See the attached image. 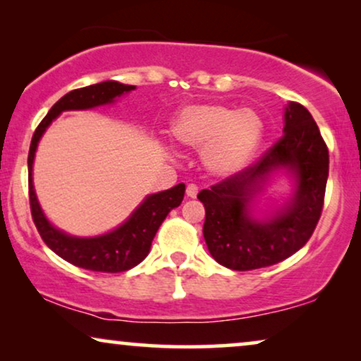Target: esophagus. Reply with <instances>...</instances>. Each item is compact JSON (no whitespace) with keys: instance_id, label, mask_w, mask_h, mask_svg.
<instances>
[{"instance_id":"esophagus-1","label":"esophagus","mask_w":361,"mask_h":361,"mask_svg":"<svg viewBox=\"0 0 361 361\" xmlns=\"http://www.w3.org/2000/svg\"><path fill=\"white\" fill-rule=\"evenodd\" d=\"M187 197H190V199H195L197 194H199V187H197L195 184H189L187 185Z\"/></svg>"}]
</instances>
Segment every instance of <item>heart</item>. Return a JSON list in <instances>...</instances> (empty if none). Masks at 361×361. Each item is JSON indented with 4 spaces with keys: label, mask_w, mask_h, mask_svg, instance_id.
I'll use <instances>...</instances> for the list:
<instances>
[{
    "label": "heart",
    "mask_w": 361,
    "mask_h": 361,
    "mask_svg": "<svg viewBox=\"0 0 361 361\" xmlns=\"http://www.w3.org/2000/svg\"><path fill=\"white\" fill-rule=\"evenodd\" d=\"M171 135L182 146L202 149L210 174L228 177L243 169L263 136V123L255 111L233 110L216 103L182 108L171 125Z\"/></svg>",
    "instance_id": "1"
}]
</instances>
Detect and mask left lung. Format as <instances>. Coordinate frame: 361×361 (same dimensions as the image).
<instances>
[{"mask_svg":"<svg viewBox=\"0 0 361 361\" xmlns=\"http://www.w3.org/2000/svg\"><path fill=\"white\" fill-rule=\"evenodd\" d=\"M283 135L255 164L197 195L205 207L207 248L225 268L251 271L284 261L307 243L317 226L329 177L327 145L307 108L295 102L286 106ZM278 169L293 172L296 194L278 214L256 221L250 202Z\"/></svg>","mask_w":361,"mask_h":361,"instance_id":"1","label":"left lung"}]
</instances>
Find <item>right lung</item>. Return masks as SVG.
<instances>
[{
  "label": "right lung",
  "instance_id": "1",
  "mask_svg": "<svg viewBox=\"0 0 361 361\" xmlns=\"http://www.w3.org/2000/svg\"><path fill=\"white\" fill-rule=\"evenodd\" d=\"M135 85H125V83L115 80H106L68 92L49 110L46 118L39 123L32 135L27 156V169L29 204H31L34 225H36L44 243L54 253L61 256L62 259L68 261L71 264L78 266V268L98 271V273H121V271L135 268L149 253L152 238L156 236L167 214L176 207H179L182 199H184V184H177L169 190L147 195L121 226H118L110 233L93 236V238H78V236L63 233V231L57 230L56 226L49 224L46 215L42 214L32 185V164L37 142L44 135V131L47 130V126L62 111L88 110V108L108 105V103L115 102L116 97H121L123 93L135 90Z\"/></svg>",
  "mask_w": 361,
  "mask_h": 361
}]
</instances>
